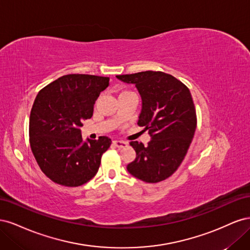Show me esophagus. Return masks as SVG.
<instances>
[{"label": "esophagus", "instance_id": "obj_1", "mask_svg": "<svg viewBox=\"0 0 250 250\" xmlns=\"http://www.w3.org/2000/svg\"><path fill=\"white\" fill-rule=\"evenodd\" d=\"M113 144H115V145L118 147V148H124V147H126L127 145H128V143L127 142H124V141H119V140H116V141H113Z\"/></svg>", "mask_w": 250, "mask_h": 250}]
</instances>
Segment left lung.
Segmentation results:
<instances>
[{"label": "left lung", "mask_w": 250, "mask_h": 250, "mask_svg": "<svg viewBox=\"0 0 250 250\" xmlns=\"http://www.w3.org/2000/svg\"><path fill=\"white\" fill-rule=\"evenodd\" d=\"M117 78L138 88L142 98L138 125L145 127L151 137L147 146L130 142L137 157L127 170L145 183H160L178 169L194 138L197 118L190 89L164 72L146 71Z\"/></svg>", "instance_id": "obj_1"}]
</instances>
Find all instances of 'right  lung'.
<instances>
[{
	"label": "right lung",
	"mask_w": 250,
	"mask_h": 250,
	"mask_svg": "<svg viewBox=\"0 0 250 250\" xmlns=\"http://www.w3.org/2000/svg\"><path fill=\"white\" fill-rule=\"evenodd\" d=\"M108 84V77L70 74L37 94L30 113V146L41 170L55 184L79 187L97 174L111 140L83 142L80 128Z\"/></svg>",
	"instance_id": "1"
}]
</instances>
